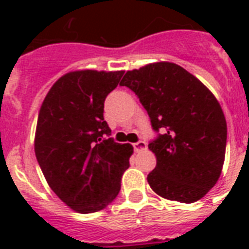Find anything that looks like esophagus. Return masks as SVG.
<instances>
[{"instance_id":"1","label":"esophagus","mask_w":249,"mask_h":249,"mask_svg":"<svg viewBox=\"0 0 249 249\" xmlns=\"http://www.w3.org/2000/svg\"><path fill=\"white\" fill-rule=\"evenodd\" d=\"M133 147H134V151L136 152L143 151V150L147 148V143H146L144 141H140V142H137V143L133 144Z\"/></svg>"}]
</instances>
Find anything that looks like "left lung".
I'll use <instances>...</instances> for the list:
<instances>
[{"label": "left lung", "instance_id": "obj_1", "mask_svg": "<svg viewBox=\"0 0 249 249\" xmlns=\"http://www.w3.org/2000/svg\"><path fill=\"white\" fill-rule=\"evenodd\" d=\"M120 85L136 93L154 130L163 132L148 144L156 156L150 187L168 200H200L217 183L225 161L228 125L217 98L170 62L128 71Z\"/></svg>", "mask_w": 249, "mask_h": 249}]
</instances>
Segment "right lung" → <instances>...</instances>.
<instances>
[{"label": "right lung", "mask_w": 249, "mask_h": 249, "mask_svg": "<svg viewBox=\"0 0 249 249\" xmlns=\"http://www.w3.org/2000/svg\"><path fill=\"white\" fill-rule=\"evenodd\" d=\"M124 71L81 70L55 81L41 105L35 154L50 189L79 213L106 208L117 196L133 146L116 143L103 117L105 99Z\"/></svg>", "instance_id": "right-lung-1"}]
</instances>
